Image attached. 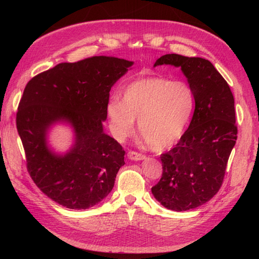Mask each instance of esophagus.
<instances>
[{"label": "esophagus", "mask_w": 259, "mask_h": 259, "mask_svg": "<svg viewBox=\"0 0 259 259\" xmlns=\"http://www.w3.org/2000/svg\"><path fill=\"white\" fill-rule=\"evenodd\" d=\"M127 158L133 160V161H140V160L145 159V154L131 150V151L127 152Z\"/></svg>", "instance_id": "obj_1"}]
</instances>
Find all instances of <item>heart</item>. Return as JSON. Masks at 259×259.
<instances>
[{"instance_id": "heart-1", "label": "heart", "mask_w": 259, "mask_h": 259, "mask_svg": "<svg viewBox=\"0 0 259 259\" xmlns=\"http://www.w3.org/2000/svg\"><path fill=\"white\" fill-rule=\"evenodd\" d=\"M194 105V92L187 82L150 76L132 82L124 91L123 101L111 99L107 112L117 140L134 134L136 119L145 142L161 150L183 136Z\"/></svg>"}]
</instances>
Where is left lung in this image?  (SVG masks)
Masks as SVG:
<instances>
[{
    "mask_svg": "<svg viewBox=\"0 0 259 259\" xmlns=\"http://www.w3.org/2000/svg\"><path fill=\"white\" fill-rule=\"evenodd\" d=\"M160 65L180 67L195 96L189 127L173 149L161 154L162 177L151 188L163 206L183 211L204 204L221 189L238 137L234 99L207 59L167 54L154 67Z\"/></svg>",
    "mask_w": 259,
    "mask_h": 259,
    "instance_id": "left-lung-1",
    "label": "left lung"
}]
</instances>
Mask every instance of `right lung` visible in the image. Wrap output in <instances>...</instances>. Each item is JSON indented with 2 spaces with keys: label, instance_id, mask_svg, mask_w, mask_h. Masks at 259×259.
<instances>
[{
  "label": "right lung",
  "instance_id": "add662e5",
  "mask_svg": "<svg viewBox=\"0 0 259 259\" xmlns=\"http://www.w3.org/2000/svg\"><path fill=\"white\" fill-rule=\"evenodd\" d=\"M133 61L93 56L61 62L33 76L19 101L16 125L27 169L34 184L67 208L86 209L106 198L114 186L125 151L105 134L109 92ZM73 125L76 140L65 156L52 153L46 133L52 123Z\"/></svg>",
  "mask_w": 259,
  "mask_h": 259
}]
</instances>
